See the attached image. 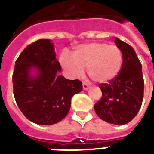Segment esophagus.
<instances>
[{
  "instance_id": "34e87169",
  "label": "esophagus",
  "mask_w": 154,
  "mask_h": 154,
  "mask_svg": "<svg viewBox=\"0 0 154 154\" xmlns=\"http://www.w3.org/2000/svg\"><path fill=\"white\" fill-rule=\"evenodd\" d=\"M82 85H83V89H84V90H88V89H89V85L87 84V83H85V82H83Z\"/></svg>"
}]
</instances>
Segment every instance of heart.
Segmentation results:
<instances>
[{"label":"heart","mask_w":154,"mask_h":154,"mask_svg":"<svg viewBox=\"0 0 154 154\" xmlns=\"http://www.w3.org/2000/svg\"><path fill=\"white\" fill-rule=\"evenodd\" d=\"M60 62L73 77H82L84 69L88 67L89 77L97 83L104 84L118 76L122 67L123 56L117 45L93 42L76 47L72 56L63 51L60 53Z\"/></svg>","instance_id":"1"}]
</instances>
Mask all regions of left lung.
Wrapping results in <instances>:
<instances>
[{
	"mask_svg": "<svg viewBox=\"0 0 154 154\" xmlns=\"http://www.w3.org/2000/svg\"><path fill=\"white\" fill-rule=\"evenodd\" d=\"M114 42L123 56L122 69L115 79L99 84L102 97L94 105V110L103 121L121 125L137 114L143 100L144 80L141 64L134 49L117 37Z\"/></svg>",
	"mask_w": 154,
	"mask_h": 154,
	"instance_id": "8db88e82",
	"label": "left lung"
}]
</instances>
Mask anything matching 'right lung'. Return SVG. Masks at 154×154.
Wrapping results in <instances>:
<instances>
[{
  "instance_id": "obj_1",
  "label": "right lung",
  "mask_w": 154,
  "mask_h": 154,
  "mask_svg": "<svg viewBox=\"0 0 154 154\" xmlns=\"http://www.w3.org/2000/svg\"><path fill=\"white\" fill-rule=\"evenodd\" d=\"M53 45L49 39L28 45L16 60L13 74V94L18 107L28 120L42 125L64 119L72 96L82 90L79 80H68L59 75L61 67Z\"/></svg>"
}]
</instances>
